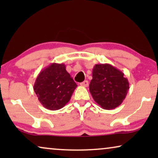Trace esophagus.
<instances>
[{
  "label": "esophagus",
  "mask_w": 158,
  "mask_h": 158,
  "mask_svg": "<svg viewBox=\"0 0 158 158\" xmlns=\"http://www.w3.org/2000/svg\"><path fill=\"white\" fill-rule=\"evenodd\" d=\"M81 85L83 86V87H87V86L88 85V81H85L82 82V83H81Z\"/></svg>",
  "instance_id": "1"
}]
</instances>
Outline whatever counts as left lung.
<instances>
[{
	"label": "left lung",
	"mask_w": 158,
	"mask_h": 158,
	"mask_svg": "<svg viewBox=\"0 0 158 158\" xmlns=\"http://www.w3.org/2000/svg\"><path fill=\"white\" fill-rule=\"evenodd\" d=\"M89 90L93 98L103 109L111 110L122 104L129 88L122 71L109 64H96Z\"/></svg>",
	"instance_id": "1"
}]
</instances>
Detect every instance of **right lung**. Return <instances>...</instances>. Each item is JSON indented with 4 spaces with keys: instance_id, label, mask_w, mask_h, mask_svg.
<instances>
[{
    "instance_id": "add662e5",
    "label": "right lung",
    "mask_w": 158,
    "mask_h": 158,
    "mask_svg": "<svg viewBox=\"0 0 158 158\" xmlns=\"http://www.w3.org/2000/svg\"><path fill=\"white\" fill-rule=\"evenodd\" d=\"M77 86L65 64L52 63L38 75L34 90L43 106L55 111L69 102Z\"/></svg>"
}]
</instances>
